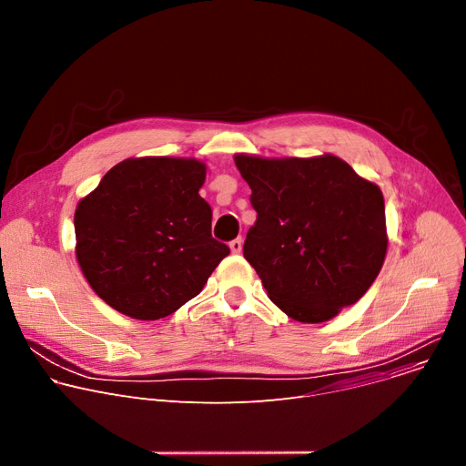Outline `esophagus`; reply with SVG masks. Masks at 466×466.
Instances as JSON below:
<instances>
[{
    "mask_svg": "<svg viewBox=\"0 0 466 466\" xmlns=\"http://www.w3.org/2000/svg\"><path fill=\"white\" fill-rule=\"evenodd\" d=\"M241 248H243V239H241V238H236V239L230 241V250H232L234 254H239Z\"/></svg>",
    "mask_w": 466,
    "mask_h": 466,
    "instance_id": "1",
    "label": "esophagus"
}]
</instances>
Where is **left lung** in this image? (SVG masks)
Instances as JSON below:
<instances>
[{
  "instance_id": "1",
  "label": "left lung",
  "mask_w": 466,
  "mask_h": 466,
  "mask_svg": "<svg viewBox=\"0 0 466 466\" xmlns=\"http://www.w3.org/2000/svg\"><path fill=\"white\" fill-rule=\"evenodd\" d=\"M234 162L252 189L256 223L243 256L269 299L299 322H324L356 304L387 252L380 187L334 155Z\"/></svg>"
}]
</instances>
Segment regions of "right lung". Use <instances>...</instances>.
Returning <instances> with one entry per match:
<instances>
[{"mask_svg": "<svg viewBox=\"0 0 466 466\" xmlns=\"http://www.w3.org/2000/svg\"><path fill=\"white\" fill-rule=\"evenodd\" d=\"M205 178L193 158H127L81 198L77 261L108 306L157 320L201 293L230 254L212 238V208L198 195Z\"/></svg>", "mask_w": 466, "mask_h": 466, "instance_id": "1", "label": "right lung"}]
</instances>
